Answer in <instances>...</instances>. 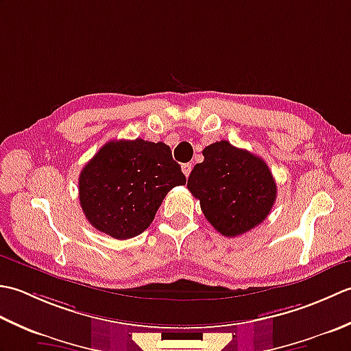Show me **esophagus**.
<instances>
[{
  "label": "esophagus",
  "mask_w": 351,
  "mask_h": 351,
  "mask_svg": "<svg viewBox=\"0 0 351 351\" xmlns=\"http://www.w3.org/2000/svg\"><path fill=\"white\" fill-rule=\"evenodd\" d=\"M181 169H182V173L189 178V175L191 173V162H185V164H182Z\"/></svg>",
  "instance_id": "esophagus-1"
}]
</instances>
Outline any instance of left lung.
<instances>
[{
    "label": "left lung",
    "mask_w": 351,
    "mask_h": 351,
    "mask_svg": "<svg viewBox=\"0 0 351 351\" xmlns=\"http://www.w3.org/2000/svg\"><path fill=\"white\" fill-rule=\"evenodd\" d=\"M202 154L187 187L200 200L206 220L225 237L263 223L276 202V182L265 161L226 140L206 146Z\"/></svg>",
    "instance_id": "left-lung-1"
}]
</instances>
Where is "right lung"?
Wrapping results in <instances>:
<instances>
[{"mask_svg":"<svg viewBox=\"0 0 351 351\" xmlns=\"http://www.w3.org/2000/svg\"><path fill=\"white\" fill-rule=\"evenodd\" d=\"M184 184L166 143L111 140L81 170L80 204L95 229L128 240L147 229L167 193Z\"/></svg>","mask_w":351,"mask_h":351,"instance_id":"obj_1","label":"right lung"}]
</instances>
